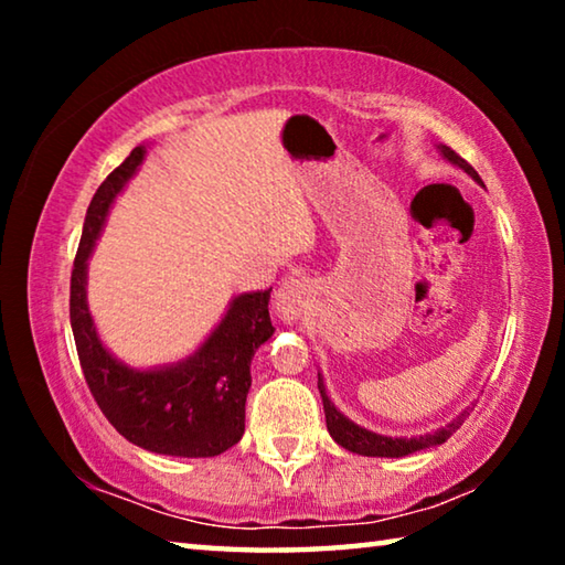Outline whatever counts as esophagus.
I'll list each match as a JSON object with an SVG mask.
<instances>
[{
  "mask_svg": "<svg viewBox=\"0 0 565 565\" xmlns=\"http://www.w3.org/2000/svg\"><path fill=\"white\" fill-rule=\"evenodd\" d=\"M311 284L306 279H299V276H291V279L281 281L279 289H276L274 296V306L276 313L284 321H296L301 319L306 311L311 309Z\"/></svg>",
  "mask_w": 565,
  "mask_h": 565,
  "instance_id": "1",
  "label": "esophagus"
}]
</instances>
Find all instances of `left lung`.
Returning <instances> with one entry per match:
<instances>
[{
	"instance_id": "1",
	"label": "left lung",
	"mask_w": 565,
	"mask_h": 565,
	"mask_svg": "<svg viewBox=\"0 0 565 565\" xmlns=\"http://www.w3.org/2000/svg\"><path fill=\"white\" fill-rule=\"evenodd\" d=\"M438 154H441L446 161H451L454 167L463 169L468 177H471L473 181H478V184L483 186V181H481V177L476 174V169L468 164L466 159L458 157L451 147L438 145ZM319 394H321V401H323V414H327V428H329V434H331L333 441L347 448V451H351V454L379 456V458H401V456L424 451V448H431V446H438V444L448 441V438H451L458 431V428H461V424H463L466 416H468V411H471V406L463 408L461 414H458L454 420H448L446 426L436 428L434 434L411 436V438H396V436H381V434L369 431V428L353 424L351 418L343 416L341 411L331 404V398L327 396V384H323L321 374H319Z\"/></svg>"
}]
</instances>
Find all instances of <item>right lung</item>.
Masks as SVG:
<instances>
[{
  "label": "right lung",
  "mask_w": 565,
  "mask_h": 565,
  "mask_svg": "<svg viewBox=\"0 0 565 565\" xmlns=\"http://www.w3.org/2000/svg\"><path fill=\"white\" fill-rule=\"evenodd\" d=\"M147 157L139 145L102 181L84 218L72 269L70 319L87 386L109 424L151 454L209 458L242 441L252 359L271 339L269 294L248 291L228 301L224 319L191 356L169 366L131 369L104 347L87 303V266L109 206Z\"/></svg>",
  "instance_id": "1"
}]
</instances>
